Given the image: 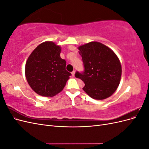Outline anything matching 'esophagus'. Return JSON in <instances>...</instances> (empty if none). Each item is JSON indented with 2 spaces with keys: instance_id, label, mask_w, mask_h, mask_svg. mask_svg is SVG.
<instances>
[{
  "instance_id": "34e87169",
  "label": "esophagus",
  "mask_w": 149,
  "mask_h": 149,
  "mask_svg": "<svg viewBox=\"0 0 149 149\" xmlns=\"http://www.w3.org/2000/svg\"><path fill=\"white\" fill-rule=\"evenodd\" d=\"M75 71L74 70L73 72H72V73H71V74H72V76H73V77H74V74H75Z\"/></svg>"
}]
</instances>
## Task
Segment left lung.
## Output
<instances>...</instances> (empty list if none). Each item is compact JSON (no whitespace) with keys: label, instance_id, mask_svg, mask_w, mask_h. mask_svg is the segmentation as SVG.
<instances>
[{"label":"left lung","instance_id":"8db88e82","mask_svg":"<svg viewBox=\"0 0 149 149\" xmlns=\"http://www.w3.org/2000/svg\"><path fill=\"white\" fill-rule=\"evenodd\" d=\"M78 49L84 71H77L75 76L84 81V91L97 100L110 97L118 89L121 78L122 67L118 56L110 48L97 42L83 45Z\"/></svg>","mask_w":149,"mask_h":149}]
</instances>
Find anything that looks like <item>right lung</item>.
I'll use <instances>...</instances> for the list:
<instances>
[{
	"instance_id": "1",
	"label": "right lung",
	"mask_w": 149,
	"mask_h": 149,
	"mask_svg": "<svg viewBox=\"0 0 149 149\" xmlns=\"http://www.w3.org/2000/svg\"><path fill=\"white\" fill-rule=\"evenodd\" d=\"M61 48L51 41L40 44L31 53L25 64L26 81L39 95L53 97L60 93L70 79L66 61L60 57Z\"/></svg>"
}]
</instances>
